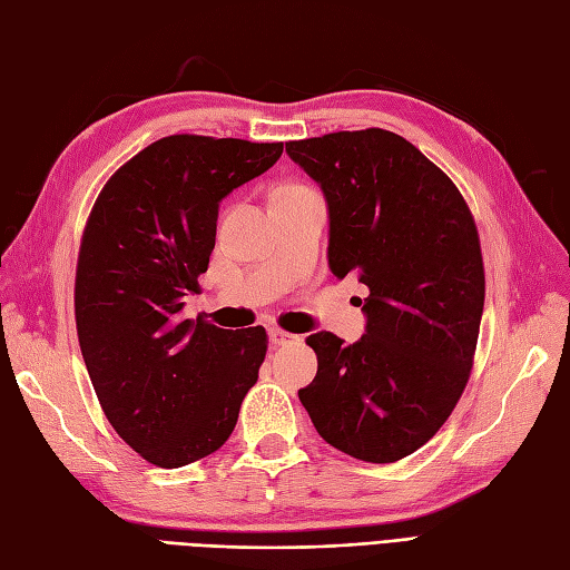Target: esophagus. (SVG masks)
<instances>
[{
	"mask_svg": "<svg viewBox=\"0 0 570 570\" xmlns=\"http://www.w3.org/2000/svg\"><path fill=\"white\" fill-rule=\"evenodd\" d=\"M268 341L273 347H281V345H289V343H297V335L295 333H287L283 328H271L268 331Z\"/></svg>",
	"mask_w": 570,
	"mask_h": 570,
	"instance_id": "34e87169",
	"label": "esophagus"
}]
</instances>
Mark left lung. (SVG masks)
<instances>
[{
  "label": "left lung",
  "mask_w": 570,
  "mask_h": 570,
  "mask_svg": "<svg viewBox=\"0 0 570 570\" xmlns=\"http://www.w3.org/2000/svg\"><path fill=\"white\" fill-rule=\"evenodd\" d=\"M328 204V266L368 287L364 335L306 337L318 372L299 389L323 441L395 463L432 439L465 391L484 309L472 213L403 136L337 131L285 144Z\"/></svg>",
  "instance_id": "1"
}]
</instances>
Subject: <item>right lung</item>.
<instances>
[{
	"label": "right lung",
	"instance_id": "add662e5",
	"mask_svg": "<svg viewBox=\"0 0 570 570\" xmlns=\"http://www.w3.org/2000/svg\"><path fill=\"white\" fill-rule=\"evenodd\" d=\"M283 144L175 134L105 184L76 266V331L105 417L136 453L181 468L218 451L266 357V331L181 316L215 247L220 202Z\"/></svg>",
	"mask_w": 570,
	"mask_h": 570
}]
</instances>
